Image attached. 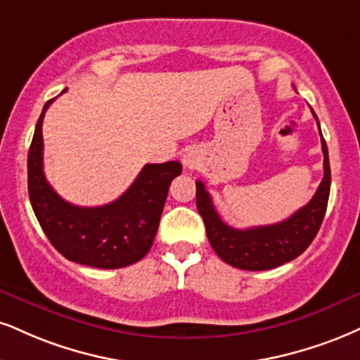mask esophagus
I'll list each match as a JSON object with an SVG mask.
<instances>
[{
    "instance_id": "obj_1",
    "label": "esophagus",
    "mask_w": 360,
    "mask_h": 360,
    "mask_svg": "<svg viewBox=\"0 0 360 360\" xmlns=\"http://www.w3.org/2000/svg\"><path fill=\"white\" fill-rule=\"evenodd\" d=\"M183 162H184V166L193 167L194 164H196V159H194L191 154H186V155H184V159H183Z\"/></svg>"
}]
</instances>
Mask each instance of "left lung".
Wrapping results in <instances>:
<instances>
[{"label": "left lung", "instance_id": "1", "mask_svg": "<svg viewBox=\"0 0 360 360\" xmlns=\"http://www.w3.org/2000/svg\"><path fill=\"white\" fill-rule=\"evenodd\" d=\"M311 114L317 119L314 110ZM320 141H322L323 153V179L317 193L297 213H293L285 221L270 226L250 229L228 226L219 218L213 199L206 191L202 181H196L198 211L205 221L207 240L223 262L241 270H271L300 257L309 248L323 221L328 194H330V164H328V150L322 132H320Z\"/></svg>", "mask_w": 360, "mask_h": 360}]
</instances>
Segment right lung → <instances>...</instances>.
<instances>
[{
    "label": "right lung",
    "mask_w": 360,
    "mask_h": 360,
    "mask_svg": "<svg viewBox=\"0 0 360 360\" xmlns=\"http://www.w3.org/2000/svg\"><path fill=\"white\" fill-rule=\"evenodd\" d=\"M45 103L28 150V194L38 223L58 253L80 265L124 268L139 262L154 243L171 181L181 174L177 161L146 164L122 196L103 206L82 207L53 191L43 172L41 124Z\"/></svg>",
    "instance_id": "obj_1"
}]
</instances>
